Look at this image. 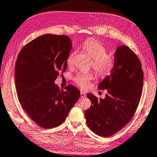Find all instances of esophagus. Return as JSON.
Segmentation results:
<instances>
[{
    "mask_svg": "<svg viewBox=\"0 0 157 157\" xmlns=\"http://www.w3.org/2000/svg\"><path fill=\"white\" fill-rule=\"evenodd\" d=\"M81 97L82 98H85L86 97V94L82 91H81Z\"/></svg>",
    "mask_w": 157,
    "mask_h": 157,
    "instance_id": "34e87169",
    "label": "esophagus"
}]
</instances>
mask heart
I'll return each mask as SVG.
<instances>
[{
  "label": "heart",
  "mask_w": 157,
  "mask_h": 157,
  "mask_svg": "<svg viewBox=\"0 0 157 157\" xmlns=\"http://www.w3.org/2000/svg\"><path fill=\"white\" fill-rule=\"evenodd\" d=\"M82 49L91 59H93L92 65L97 73L101 76H106L110 73L114 65V58L113 55L107 53L105 46L100 42L93 39H88L82 44ZM75 52H72L68 56L67 62L68 65L72 64V59ZM94 78L92 73H80L76 75L73 80L76 85L82 89H87L90 81Z\"/></svg>",
  "instance_id": "1"
}]
</instances>
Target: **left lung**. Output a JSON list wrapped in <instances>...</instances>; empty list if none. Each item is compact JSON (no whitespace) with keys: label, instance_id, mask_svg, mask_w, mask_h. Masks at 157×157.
I'll list each match as a JSON object with an SVG mask.
<instances>
[{"label":"left lung","instance_id":"left-lung-1","mask_svg":"<svg viewBox=\"0 0 157 157\" xmlns=\"http://www.w3.org/2000/svg\"><path fill=\"white\" fill-rule=\"evenodd\" d=\"M143 86V71L138 57L127 46L114 53L110 75L100 82L99 90L107 89L104 99L88 93L90 107L85 110L88 127L97 135L108 137L123 128L138 107Z\"/></svg>","mask_w":157,"mask_h":157}]
</instances>
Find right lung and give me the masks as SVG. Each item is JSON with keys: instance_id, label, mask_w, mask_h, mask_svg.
I'll list each match as a JSON object with an SVG mask.
<instances>
[{"instance_id": "add662e5", "label": "right lung", "mask_w": 157, "mask_h": 157, "mask_svg": "<svg viewBox=\"0 0 157 157\" xmlns=\"http://www.w3.org/2000/svg\"><path fill=\"white\" fill-rule=\"evenodd\" d=\"M71 48L69 37L47 34L29 42L18 55L14 76L18 100L42 128L62 124L78 100L77 88L69 85L60 90L54 82L67 69Z\"/></svg>"}]
</instances>
